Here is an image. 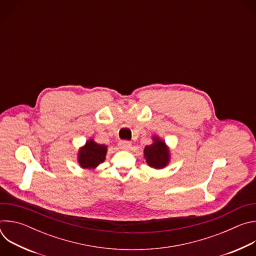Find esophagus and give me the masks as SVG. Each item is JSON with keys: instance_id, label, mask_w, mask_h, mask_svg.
<instances>
[{"instance_id": "34e87169", "label": "esophagus", "mask_w": 256, "mask_h": 256, "mask_svg": "<svg viewBox=\"0 0 256 256\" xmlns=\"http://www.w3.org/2000/svg\"><path fill=\"white\" fill-rule=\"evenodd\" d=\"M132 146V142L130 140H120L118 142V147L120 149H128Z\"/></svg>"}]
</instances>
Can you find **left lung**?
Masks as SVG:
<instances>
[{
	"mask_svg": "<svg viewBox=\"0 0 256 256\" xmlns=\"http://www.w3.org/2000/svg\"><path fill=\"white\" fill-rule=\"evenodd\" d=\"M153 140L154 142L152 144L144 147V158L149 166L156 169H161L164 168L169 162V150L165 144V142L159 140V138L154 136Z\"/></svg>",
	"mask_w": 256,
	"mask_h": 256,
	"instance_id": "8db88e82",
	"label": "left lung"
}]
</instances>
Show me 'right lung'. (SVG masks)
Masks as SVG:
<instances>
[{
	"label": "right lung",
	"instance_id": "1",
	"mask_svg": "<svg viewBox=\"0 0 256 256\" xmlns=\"http://www.w3.org/2000/svg\"><path fill=\"white\" fill-rule=\"evenodd\" d=\"M106 146L99 144L93 140L86 142L79 152V163L82 168L94 169L105 160Z\"/></svg>",
	"mask_w": 256,
	"mask_h": 256
}]
</instances>
